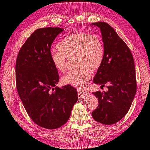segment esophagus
Masks as SVG:
<instances>
[{
	"label": "esophagus",
	"mask_w": 150,
	"mask_h": 150,
	"mask_svg": "<svg viewBox=\"0 0 150 150\" xmlns=\"http://www.w3.org/2000/svg\"><path fill=\"white\" fill-rule=\"evenodd\" d=\"M88 92L84 91H81V90H78V96L79 98H84L87 96H88Z\"/></svg>",
	"instance_id": "esophagus-1"
}]
</instances>
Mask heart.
<instances>
[{"label":"heart","instance_id":"1","mask_svg":"<svg viewBox=\"0 0 150 150\" xmlns=\"http://www.w3.org/2000/svg\"><path fill=\"white\" fill-rule=\"evenodd\" d=\"M59 52L50 54L54 68L60 73L66 70V58L75 56V71L62 77L64 84L83 88L91 80V71L98 69L104 58L103 42L97 35L84 32H75L64 37L57 45Z\"/></svg>","mask_w":150,"mask_h":150}]
</instances>
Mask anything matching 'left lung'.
<instances>
[{
	"label": "left lung",
	"instance_id": "8db88e82",
	"mask_svg": "<svg viewBox=\"0 0 150 150\" xmlns=\"http://www.w3.org/2000/svg\"><path fill=\"white\" fill-rule=\"evenodd\" d=\"M101 31L104 47V58L93 79L102 88L107 84V92H93L98 105L92 111L95 121L112 125L126 115L137 92L134 59L130 49L115 30L107 23H92Z\"/></svg>",
	"mask_w": 150,
	"mask_h": 150
}]
</instances>
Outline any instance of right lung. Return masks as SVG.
Returning <instances> with one entry per match:
<instances>
[{
	"instance_id": "1",
	"label": "right lung",
	"mask_w": 150,
	"mask_h": 150,
	"mask_svg": "<svg viewBox=\"0 0 150 150\" xmlns=\"http://www.w3.org/2000/svg\"><path fill=\"white\" fill-rule=\"evenodd\" d=\"M64 31L59 28L38 29L19 51L16 64L18 95L33 121L56 129L69 120L77 102V91L70 85H56L59 75L50 60L51 45Z\"/></svg>"
}]
</instances>
